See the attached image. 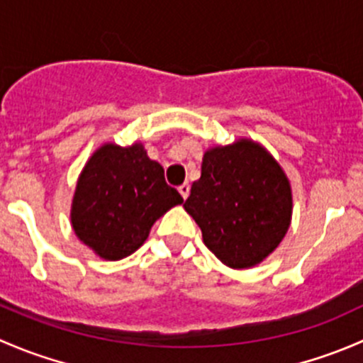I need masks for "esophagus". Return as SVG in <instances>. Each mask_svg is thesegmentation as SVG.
Wrapping results in <instances>:
<instances>
[{
	"label": "esophagus",
	"instance_id": "1",
	"mask_svg": "<svg viewBox=\"0 0 363 363\" xmlns=\"http://www.w3.org/2000/svg\"><path fill=\"white\" fill-rule=\"evenodd\" d=\"M179 193H181V196L184 200L188 199V195H189V184H188V182H184V184L179 186Z\"/></svg>",
	"mask_w": 363,
	"mask_h": 363
}]
</instances>
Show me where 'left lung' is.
I'll list each match as a JSON object with an SVG mask.
<instances>
[{"mask_svg":"<svg viewBox=\"0 0 363 363\" xmlns=\"http://www.w3.org/2000/svg\"><path fill=\"white\" fill-rule=\"evenodd\" d=\"M291 207L286 174L250 138L205 151L202 175L184 203L205 246L232 269L258 265L279 246Z\"/></svg>","mask_w":363,"mask_h":363,"instance_id":"1","label":"left lung"}]
</instances>
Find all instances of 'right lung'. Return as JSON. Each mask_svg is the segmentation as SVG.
I'll use <instances>...</instances> for the list:
<instances>
[{
  "mask_svg": "<svg viewBox=\"0 0 363 363\" xmlns=\"http://www.w3.org/2000/svg\"><path fill=\"white\" fill-rule=\"evenodd\" d=\"M164 181V170L144 145L104 144L94 151L77 181L72 202L75 235L100 258L123 259L149 237L168 208L182 203Z\"/></svg>",
  "mask_w": 363,
  "mask_h": 363,
  "instance_id": "right-lung-1",
  "label": "right lung"
}]
</instances>
